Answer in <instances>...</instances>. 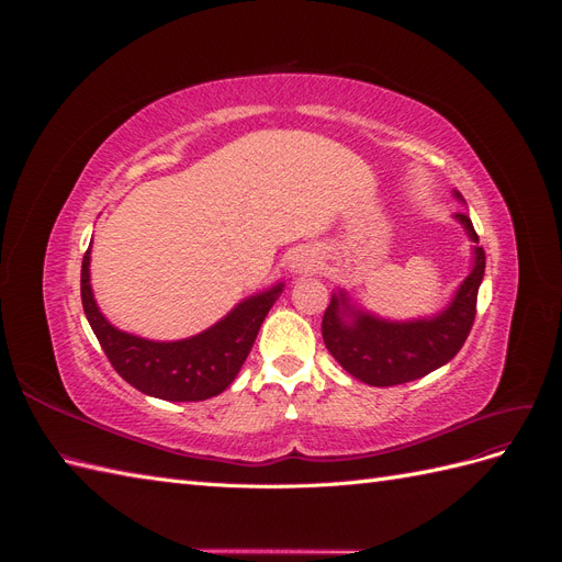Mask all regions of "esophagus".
Listing matches in <instances>:
<instances>
[{
  "instance_id": "esophagus-1",
  "label": "esophagus",
  "mask_w": 562,
  "mask_h": 562,
  "mask_svg": "<svg viewBox=\"0 0 562 562\" xmlns=\"http://www.w3.org/2000/svg\"><path fill=\"white\" fill-rule=\"evenodd\" d=\"M316 267H318V260L314 250H295L291 255V262H288V269H291V274L295 277H307Z\"/></svg>"
}]
</instances>
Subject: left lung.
Returning a JSON list of instances; mask_svg holds the SVG:
<instances>
[{
	"label": "left lung",
	"mask_w": 562,
	"mask_h": 562,
	"mask_svg": "<svg viewBox=\"0 0 562 562\" xmlns=\"http://www.w3.org/2000/svg\"><path fill=\"white\" fill-rule=\"evenodd\" d=\"M454 199L464 201L454 190ZM454 220L467 236L479 244L467 213ZM473 262L467 279L457 285L446 310L434 316L411 321H391L353 304L345 288H337L323 314V342L333 359L349 375L370 386H394L419 380L452 361L462 349L475 318V297L485 274V250L471 248Z\"/></svg>",
	"instance_id": "8db88e82"
}]
</instances>
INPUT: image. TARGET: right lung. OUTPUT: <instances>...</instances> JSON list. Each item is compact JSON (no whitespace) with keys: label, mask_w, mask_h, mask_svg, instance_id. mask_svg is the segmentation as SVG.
<instances>
[{"label":"right lung","mask_w":562,"mask_h":562,"mask_svg":"<svg viewBox=\"0 0 562 562\" xmlns=\"http://www.w3.org/2000/svg\"><path fill=\"white\" fill-rule=\"evenodd\" d=\"M89 265L91 246L81 262V304L100 347L131 386L164 401H206L223 394L239 375L271 304L283 293L279 281L241 300L203 333L159 342L112 326L93 297Z\"/></svg>","instance_id":"1"}]
</instances>
